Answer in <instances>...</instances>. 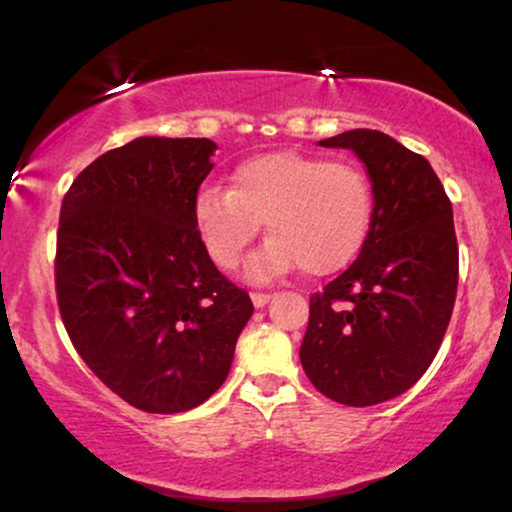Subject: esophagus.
<instances>
[{
  "instance_id": "obj_1",
  "label": "esophagus",
  "mask_w": 512,
  "mask_h": 512,
  "mask_svg": "<svg viewBox=\"0 0 512 512\" xmlns=\"http://www.w3.org/2000/svg\"><path fill=\"white\" fill-rule=\"evenodd\" d=\"M250 298H252V303H255V308H264V305L269 303V293H264V291H252L250 293Z\"/></svg>"
}]
</instances>
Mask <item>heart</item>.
<instances>
[{
	"label": "heart",
	"instance_id": "heart-1",
	"mask_svg": "<svg viewBox=\"0 0 512 512\" xmlns=\"http://www.w3.org/2000/svg\"><path fill=\"white\" fill-rule=\"evenodd\" d=\"M192 214L221 269L236 267L264 221L272 238L248 260L252 281H272L296 267L327 276L344 269L366 243L373 187L356 163L269 151L233 168L231 190L204 187Z\"/></svg>",
	"mask_w": 512,
	"mask_h": 512
}]
</instances>
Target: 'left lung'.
<instances>
[{"instance_id":"left-lung-1","label":"left lung","mask_w":512,"mask_h":512,"mask_svg":"<svg viewBox=\"0 0 512 512\" xmlns=\"http://www.w3.org/2000/svg\"><path fill=\"white\" fill-rule=\"evenodd\" d=\"M320 146L361 158L373 216L354 264L310 296L301 363L325 397L370 407L407 392L448 330L460 267L452 204L431 163L378 129Z\"/></svg>"}]
</instances>
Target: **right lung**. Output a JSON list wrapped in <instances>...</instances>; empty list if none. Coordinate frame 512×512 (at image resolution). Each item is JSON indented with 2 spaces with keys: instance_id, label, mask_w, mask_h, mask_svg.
Listing matches in <instances>:
<instances>
[{
  "instance_id": "obj_1",
  "label": "right lung",
  "mask_w": 512,
  "mask_h": 512,
  "mask_svg": "<svg viewBox=\"0 0 512 512\" xmlns=\"http://www.w3.org/2000/svg\"><path fill=\"white\" fill-rule=\"evenodd\" d=\"M214 151L211 139L139 137L98 156L62 199L64 330L105 387L149 414L207 402L255 310L211 262L192 214Z\"/></svg>"
}]
</instances>
